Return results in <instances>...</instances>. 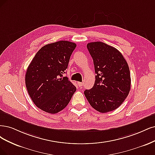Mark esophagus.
I'll list each match as a JSON object with an SVG mask.
<instances>
[{"instance_id":"34e87169","label":"esophagus","mask_w":155,"mask_h":155,"mask_svg":"<svg viewBox=\"0 0 155 155\" xmlns=\"http://www.w3.org/2000/svg\"><path fill=\"white\" fill-rule=\"evenodd\" d=\"M77 84H78V86L79 87H81V86H83V84H84V82H77Z\"/></svg>"}]
</instances>
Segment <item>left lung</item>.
<instances>
[{"mask_svg":"<svg viewBox=\"0 0 155 155\" xmlns=\"http://www.w3.org/2000/svg\"><path fill=\"white\" fill-rule=\"evenodd\" d=\"M88 51L93 60L97 74L93 87L84 91L89 104L104 113L117 109L131 89L128 64L115 48L102 42H89Z\"/></svg>","mask_w":155,"mask_h":155,"instance_id":"obj_1","label":"left lung"}]
</instances>
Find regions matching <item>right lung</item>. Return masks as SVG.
Returning a JSON list of instances; mask_svg holds the SVG:
<instances>
[{
  "label": "right lung",
  "mask_w": 155,
  "mask_h": 155,
  "mask_svg": "<svg viewBox=\"0 0 155 155\" xmlns=\"http://www.w3.org/2000/svg\"><path fill=\"white\" fill-rule=\"evenodd\" d=\"M77 45L66 41L43 46L27 69L25 81L29 95L37 107L51 114L62 111L77 88L63 77Z\"/></svg>",
  "instance_id": "obj_1"
}]
</instances>
